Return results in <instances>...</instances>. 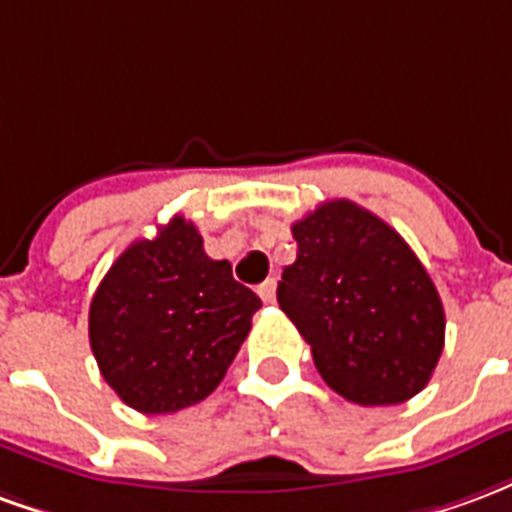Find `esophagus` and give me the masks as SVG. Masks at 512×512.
I'll use <instances>...</instances> for the list:
<instances>
[{"instance_id":"1","label":"esophagus","mask_w":512,"mask_h":512,"mask_svg":"<svg viewBox=\"0 0 512 512\" xmlns=\"http://www.w3.org/2000/svg\"><path fill=\"white\" fill-rule=\"evenodd\" d=\"M257 293H260V299L266 301V304H271V301L277 299V282H274V279H266V282L257 288Z\"/></svg>"}]
</instances>
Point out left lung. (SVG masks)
Listing matches in <instances>:
<instances>
[{"mask_svg": "<svg viewBox=\"0 0 512 512\" xmlns=\"http://www.w3.org/2000/svg\"><path fill=\"white\" fill-rule=\"evenodd\" d=\"M293 238L299 255L277 301L323 381L359 406L422 392L444 351V307L411 246L351 200L323 202Z\"/></svg>", "mask_w": 512, "mask_h": 512, "instance_id": "obj_1", "label": "left lung"}]
</instances>
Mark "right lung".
<instances>
[{"label":"right lung","instance_id":"1","mask_svg":"<svg viewBox=\"0 0 512 512\" xmlns=\"http://www.w3.org/2000/svg\"><path fill=\"white\" fill-rule=\"evenodd\" d=\"M260 299L211 260L202 235L172 216L128 246L90 304V348L126 406L172 414L211 395L252 329Z\"/></svg>","mask_w":512,"mask_h":512}]
</instances>
